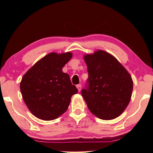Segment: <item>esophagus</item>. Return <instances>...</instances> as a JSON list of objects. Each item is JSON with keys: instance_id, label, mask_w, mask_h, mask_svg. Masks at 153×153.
Wrapping results in <instances>:
<instances>
[{"instance_id": "1", "label": "esophagus", "mask_w": 153, "mask_h": 153, "mask_svg": "<svg viewBox=\"0 0 153 153\" xmlns=\"http://www.w3.org/2000/svg\"><path fill=\"white\" fill-rule=\"evenodd\" d=\"M76 87H77V90H78V91H79V92H80V90H81V88H82L81 84H78V85H77Z\"/></svg>"}]
</instances>
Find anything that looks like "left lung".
<instances>
[{"instance_id": "8db88e82", "label": "left lung", "mask_w": 153, "mask_h": 153, "mask_svg": "<svg viewBox=\"0 0 153 153\" xmlns=\"http://www.w3.org/2000/svg\"><path fill=\"white\" fill-rule=\"evenodd\" d=\"M88 78L82 95L92 114L104 120L120 116L130 101L131 77L111 54L101 50L84 56Z\"/></svg>"}]
</instances>
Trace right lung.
<instances>
[{"label":"right lung","instance_id":"add662e5","mask_svg":"<svg viewBox=\"0 0 153 153\" xmlns=\"http://www.w3.org/2000/svg\"><path fill=\"white\" fill-rule=\"evenodd\" d=\"M72 57L70 52L51 53L36 63L20 83L23 99L33 115L45 121L58 118L67 111L78 90L62 69Z\"/></svg>","mask_w":153,"mask_h":153}]
</instances>
